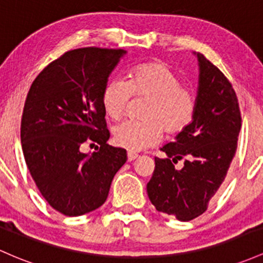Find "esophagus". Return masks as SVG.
<instances>
[{
  "mask_svg": "<svg viewBox=\"0 0 263 263\" xmlns=\"http://www.w3.org/2000/svg\"><path fill=\"white\" fill-rule=\"evenodd\" d=\"M138 157V155L137 154H135V152H127V160L129 161V162H131V161H134V160H136V158Z\"/></svg>",
  "mask_w": 263,
  "mask_h": 263,
  "instance_id": "1",
  "label": "esophagus"
}]
</instances>
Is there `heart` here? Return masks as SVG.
I'll return each instance as SVG.
<instances>
[{"instance_id":"1","label":"heart","mask_w":263,"mask_h":263,"mask_svg":"<svg viewBox=\"0 0 263 263\" xmlns=\"http://www.w3.org/2000/svg\"><path fill=\"white\" fill-rule=\"evenodd\" d=\"M181 85L180 77L162 62L141 63L129 71L127 81H108L102 92V107L111 120L125 115L131 96L148 100L142 114L145 121H126L115 127V143L141 151L160 142L162 129L168 136L182 132L195 116L196 100Z\"/></svg>"}]
</instances>
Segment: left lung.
Here are the masks:
<instances>
[{"mask_svg": "<svg viewBox=\"0 0 263 263\" xmlns=\"http://www.w3.org/2000/svg\"><path fill=\"white\" fill-rule=\"evenodd\" d=\"M195 54L200 67L195 116L175 142L161 148L167 157H155L154 175L147 183L156 210L180 221H191L206 211L235 157L241 129L231 82L203 54ZM181 159L184 166L176 169Z\"/></svg>", "mask_w": 263, "mask_h": 263, "instance_id": "left-lung-1", "label": "left lung"}]
</instances>
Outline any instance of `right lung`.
I'll use <instances>...</instances> for the list:
<instances>
[{
  "mask_svg": "<svg viewBox=\"0 0 263 263\" xmlns=\"http://www.w3.org/2000/svg\"><path fill=\"white\" fill-rule=\"evenodd\" d=\"M125 50L85 47L63 53L34 79L21 120L25 161L37 189L51 207L81 216L107 200L126 149L107 145L102 107L108 76ZM87 142L100 149L80 151Z\"/></svg>",
  "mask_w": 263,
  "mask_h": 263,
  "instance_id": "add662e5",
  "label": "right lung"
}]
</instances>
